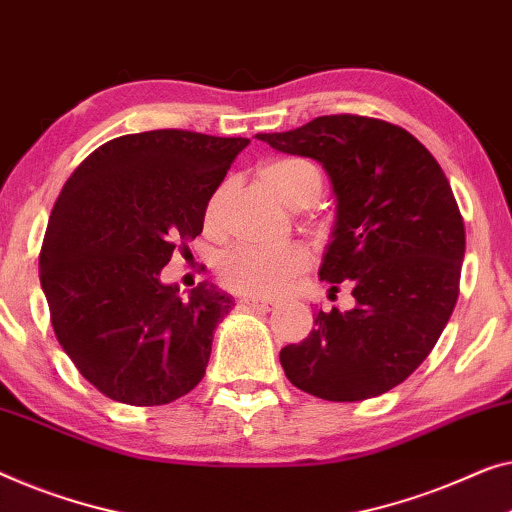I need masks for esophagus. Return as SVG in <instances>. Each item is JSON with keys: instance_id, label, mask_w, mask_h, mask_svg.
<instances>
[{"instance_id": "esophagus-1", "label": "esophagus", "mask_w": 512, "mask_h": 512, "mask_svg": "<svg viewBox=\"0 0 512 512\" xmlns=\"http://www.w3.org/2000/svg\"><path fill=\"white\" fill-rule=\"evenodd\" d=\"M242 307H249V309H263L268 311L274 307V300H265V298H242L240 300Z\"/></svg>"}]
</instances>
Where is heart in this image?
<instances>
[{"instance_id":"heart-1","label":"heart","mask_w":512,"mask_h":512,"mask_svg":"<svg viewBox=\"0 0 512 512\" xmlns=\"http://www.w3.org/2000/svg\"><path fill=\"white\" fill-rule=\"evenodd\" d=\"M258 177L281 203L293 207V210L314 205L323 191L321 166L307 157H300V154H281V157L263 161L258 166ZM228 194H231V182L226 180L207 198L203 219L210 231L221 224ZM309 265L311 251L300 242L286 244V247L242 244V247L228 249L219 258L217 272L219 279L233 291L272 298V295L284 293L302 272L309 270Z\"/></svg>"}]
</instances>
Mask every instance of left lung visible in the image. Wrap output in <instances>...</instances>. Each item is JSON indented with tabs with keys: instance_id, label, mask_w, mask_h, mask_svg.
Wrapping results in <instances>:
<instances>
[{
	"instance_id": "left-lung-1",
	"label": "left lung",
	"mask_w": 512,
	"mask_h": 512,
	"mask_svg": "<svg viewBox=\"0 0 512 512\" xmlns=\"http://www.w3.org/2000/svg\"><path fill=\"white\" fill-rule=\"evenodd\" d=\"M256 138L328 170L337 224L318 274L355 298L318 311L281 367L328 402L379 397L416 372L455 309L466 238L448 177L416 136L376 117L323 115Z\"/></svg>"
}]
</instances>
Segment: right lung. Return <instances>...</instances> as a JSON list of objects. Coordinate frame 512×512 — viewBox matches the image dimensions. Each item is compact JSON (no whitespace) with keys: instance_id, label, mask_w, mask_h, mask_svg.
Segmentation results:
<instances>
[{"instance_id":"obj_1","label":"right lung","mask_w":512,"mask_h":512,"mask_svg":"<svg viewBox=\"0 0 512 512\" xmlns=\"http://www.w3.org/2000/svg\"><path fill=\"white\" fill-rule=\"evenodd\" d=\"M247 138L157 129L108 140L59 191L39 254L57 342L96 390L170 404L205 376L231 295L161 284L175 249L203 233L205 203Z\"/></svg>"}]
</instances>
